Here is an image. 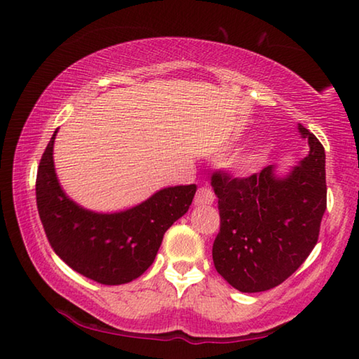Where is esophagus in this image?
Returning <instances> with one entry per match:
<instances>
[{"instance_id":"esophagus-1","label":"esophagus","mask_w":359,"mask_h":359,"mask_svg":"<svg viewBox=\"0 0 359 359\" xmlns=\"http://www.w3.org/2000/svg\"><path fill=\"white\" fill-rule=\"evenodd\" d=\"M215 201V194L209 187L198 188L196 196H194V204L196 205H208Z\"/></svg>"}]
</instances>
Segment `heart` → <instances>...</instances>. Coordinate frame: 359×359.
Here are the masks:
<instances>
[{
  "label": "heart",
  "mask_w": 359,
  "mask_h": 359,
  "mask_svg": "<svg viewBox=\"0 0 359 359\" xmlns=\"http://www.w3.org/2000/svg\"><path fill=\"white\" fill-rule=\"evenodd\" d=\"M257 166H258V161H257V156H252L250 160H248L245 165H244V169L247 172H250V171H255V169H257Z\"/></svg>",
  "instance_id": "1"
}]
</instances>
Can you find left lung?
<instances>
[{
    "label": "left lung",
    "mask_w": 359,
    "mask_h": 359,
    "mask_svg": "<svg viewBox=\"0 0 359 359\" xmlns=\"http://www.w3.org/2000/svg\"><path fill=\"white\" fill-rule=\"evenodd\" d=\"M297 130L311 150L285 177L272 165L242 179L212 174L220 210L212 258L218 274L242 293L287 280L318 241L326 210L325 149L302 125Z\"/></svg>",
    "instance_id": "left-lung-1"
}]
</instances>
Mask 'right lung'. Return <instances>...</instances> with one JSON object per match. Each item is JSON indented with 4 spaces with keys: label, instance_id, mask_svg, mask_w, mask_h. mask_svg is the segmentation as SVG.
Masks as SVG:
<instances>
[{
    "label": "right lung",
    "instance_id": "add662e5",
    "mask_svg": "<svg viewBox=\"0 0 359 359\" xmlns=\"http://www.w3.org/2000/svg\"><path fill=\"white\" fill-rule=\"evenodd\" d=\"M53 133L36 177V203L48 244L71 269L102 285H121L154 263L163 236L187 214L196 185L169 187L117 214H96L66 196L53 166Z\"/></svg>",
    "mask_w": 359,
    "mask_h": 359
}]
</instances>
